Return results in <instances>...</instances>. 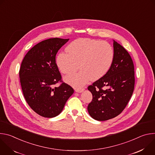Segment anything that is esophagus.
Here are the masks:
<instances>
[{"instance_id":"obj_1","label":"esophagus","mask_w":155,"mask_h":155,"mask_svg":"<svg viewBox=\"0 0 155 155\" xmlns=\"http://www.w3.org/2000/svg\"><path fill=\"white\" fill-rule=\"evenodd\" d=\"M84 88H80V89H75V91L77 92V93H82L83 91H84Z\"/></svg>"}]
</instances>
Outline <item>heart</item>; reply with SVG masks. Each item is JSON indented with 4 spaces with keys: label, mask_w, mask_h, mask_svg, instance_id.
Instances as JSON below:
<instances>
[{
    "label": "heart",
    "mask_w": 155,
    "mask_h": 155,
    "mask_svg": "<svg viewBox=\"0 0 155 155\" xmlns=\"http://www.w3.org/2000/svg\"><path fill=\"white\" fill-rule=\"evenodd\" d=\"M67 53H61L56 63L61 72L70 74L81 71L65 77V81L76 88H80L91 79L96 80L110 69L112 64L114 51L106 41L90 38H80L72 41L66 48Z\"/></svg>",
    "instance_id": "b5f03b06"
}]
</instances>
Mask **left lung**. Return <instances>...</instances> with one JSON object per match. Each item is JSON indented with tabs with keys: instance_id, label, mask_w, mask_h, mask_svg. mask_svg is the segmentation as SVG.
Instances as JSON below:
<instances>
[{
	"instance_id": "1",
	"label": "left lung",
	"mask_w": 155,
	"mask_h": 155,
	"mask_svg": "<svg viewBox=\"0 0 155 155\" xmlns=\"http://www.w3.org/2000/svg\"><path fill=\"white\" fill-rule=\"evenodd\" d=\"M114 49V58L108 71L87 87L93 94L87 111L98 121L108 120L120 115L134 89V66L130 54L115 40Z\"/></svg>"
}]
</instances>
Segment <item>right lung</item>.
Segmentation results:
<instances>
[{
  "label": "right lung",
  "instance_id": "1",
  "mask_svg": "<svg viewBox=\"0 0 155 155\" xmlns=\"http://www.w3.org/2000/svg\"><path fill=\"white\" fill-rule=\"evenodd\" d=\"M69 39L51 38L34 46L22 61L19 74L22 91L30 107L38 115L53 118L61 114L73 88L63 82L56 63L58 50ZM58 82V87L53 86Z\"/></svg>",
  "mask_w": 155,
  "mask_h": 155
}]
</instances>
